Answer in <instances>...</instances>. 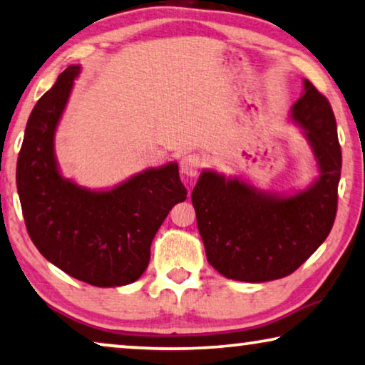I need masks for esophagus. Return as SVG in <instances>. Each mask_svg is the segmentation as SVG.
<instances>
[{"label": "esophagus", "mask_w": 365, "mask_h": 365, "mask_svg": "<svg viewBox=\"0 0 365 365\" xmlns=\"http://www.w3.org/2000/svg\"><path fill=\"white\" fill-rule=\"evenodd\" d=\"M200 168H202V156L197 153H189L181 160V171L186 176H195V174H199Z\"/></svg>", "instance_id": "esophagus-1"}]
</instances>
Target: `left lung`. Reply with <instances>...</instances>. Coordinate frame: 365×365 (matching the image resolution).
I'll return each mask as SVG.
<instances>
[{
	"mask_svg": "<svg viewBox=\"0 0 365 365\" xmlns=\"http://www.w3.org/2000/svg\"><path fill=\"white\" fill-rule=\"evenodd\" d=\"M321 176L308 191L292 197L257 192L239 179L204 171L192 204L210 265L239 282H270L288 277L313 255L329 235L337 212L342 155L329 100L309 81L293 105Z\"/></svg>",
	"mask_w": 365,
	"mask_h": 365,
	"instance_id": "1",
	"label": "left lung"
}]
</instances>
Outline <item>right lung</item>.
Returning <instances> with one entry per match:
<instances>
[{
	"instance_id": "right-lung-1",
	"label": "right lung",
	"mask_w": 365,
	"mask_h": 365,
	"mask_svg": "<svg viewBox=\"0 0 365 365\" xmlns=\"http://www.w3.org/2000/svg\"><path fill=\"white\" fill-rule=\"evenodd\" d=\"M78 72V66L67 67L31 112L16 184L26 229L42 257L93 287H121L143 274L158 229L187 191L174 163L136 174L107 192L62 179L54 131Z\"/></svg>"
}]
</instances>
